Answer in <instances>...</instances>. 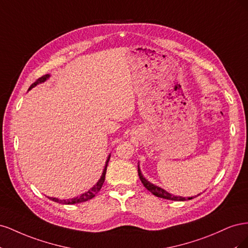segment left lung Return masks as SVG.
Listing matches in <instances>:
<instances>
[{
    "instance_id": "8db88e82",
    "label": "left lung",
    "mask_w": 248,
    "mask_h": 248,
    "mask_svg": "<svg viewBox=\"0 0 248 248\" xmlns=\"http://www.w3.org/2000/svg\"><path fill=\"white\" fill-rule=\"evenodd\" d=\"M138 171H139V177L140 179V181L142 183V185H144L146 188L150 191L152 192L154 196L158 197V198H162V199H166V200H170V201H185L186 199L185 198H182V197H175L172 196V194L169 193L168 191L163 190L162 188H160V187L158 186H155L153 185L152 183H150L149 181H147V180L142 177V175L140 174V168H138ZM192 198H188V200H191Z\"/></svg>"
}]
</instances>
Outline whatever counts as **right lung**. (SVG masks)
Listing matches in <instances>:
<instances>
[{
  "label": "right lung",
  "instance_id": "1",
  "mask_svg": "<svg viewBox=\"0 0 248 248\" xmlns=\"http://www.w3.org/2000/svg\"><path fill=\"white\" fill-rule=\"evenodd\" d=\"M49 76L48 74H46V76H43L41 78H39L38 79H37L34 84L31 85V87L29 88V90H31L32 88H34L35 86H37L38 84H40V82H43L44 80H46V78H48ZM108 160H109V156L108 158V161H107V164H106V168H104L103 170V172H102V176L100 178V180L98 182H97L96 185H94V187H92L91 189H90L89 191H87L86 193H82L81 196L78 197V198H74V199H71V200H59V199H56V198H48L49 200L54 201V202H59V204H65V205H72V204H78V202H87L89 200L93 199L97 193H98V191L101 189V187L104 183V179H106V172H107V168H108Z\"/></svg>",
  "mask_w": 248,
  "mask_h": 248
}]
</instances>
